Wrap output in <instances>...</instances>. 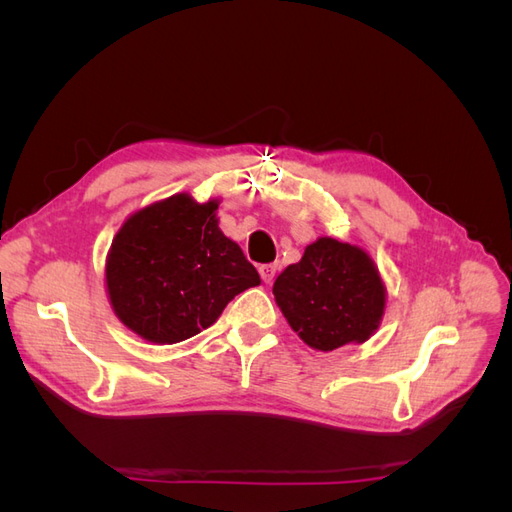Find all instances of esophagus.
I'll use <instances>...</instances> for the list:
<instances>
[{
	"mask_svg": "<svg viewBox=\"0 0 512 512\" xmlns=\"http://www.w3.org/2000/svg\"><path fill=\"white\" fill-rule=\"evenodd\" d=\"M275 273H277V265H262L260 267V277H262V282H265V284L273 282Z\"/></svg>",
	"mask_w": 512,
	"mask_h": 512,
	"instance_id": "obj_1",
	"label": "esophagus"
}]
</instances>
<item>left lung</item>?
<instances>
[{
    "label": "left lung",
    "mask_w": 512,
    "mask_h": 512,
    "mask_svg": "<svg viewBox=\"0 0 512 512\" xmlns=\"http://www.w3.org/2000/svg\"><path fill=\"white\" fill-rule=\"evenodd\" d=\"M275 303L303 342L322 352L363 344L380 327L386 286L359 245L320 237L273 284Z\"/></svg>",
    "instance_id": "1"
}]
</instances>
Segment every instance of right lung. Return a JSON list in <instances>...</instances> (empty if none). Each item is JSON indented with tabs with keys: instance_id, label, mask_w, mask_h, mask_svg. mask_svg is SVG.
Returning a JSON list of instances; mask_svg holds the SVG:
<instances>
[{
	"instance_id": "right-lung-1",
	"label": "right lung",
	"mask_w": 512,
	"mask_h": 512,
	"mask_svg": "<svg viewBox=\"0 0 512 512\" xmlns=\"http://www.w3.org/2000/svg\"><path fill=\"white\" fill-rule=\"evenodd\" d=\"M220 200L173 194L134 211L106 256L115 316L151 344H177L220 318L239 292L260 284L241 247L220 230Z\"/></svg>"
}]
</instances>
